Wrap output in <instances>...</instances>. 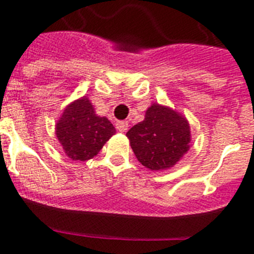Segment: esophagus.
I'll return each instance as SVG.
<instances>
[{"mask_svg": "<svg viewBox=\"0 0 254 254\" xmlns=\"http://www.w3.org/2000/svg\"><path fill=\"white\" fill-rule=\"evenodd\" d=\"M116 128L118 129L120 132H126L128 129V123L126 122V121H121V122L116 123Z\"/></svg>", "mask_w": 254, "mask_h": 254, "instance_id": "1", "label": "esophagus"}]
</instances>
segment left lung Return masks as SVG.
I'll return each mask as SVG.
<instances>
[{"label":"left lung","instance_id":"1","mask_svg":"<svg viewBox=\"0 0 254 254\" xmlns=\"http://www.w3.org/2000/svg\"><path fill=\"white\" fill-rule=\"evenodd\" d=\"M126 136L137 160L151 170L173 167L188 151L190 125L170 108L152 104L142 122L134 125Z\"/></svg>","mask_w":254,"mask_h":254}]
</instances>
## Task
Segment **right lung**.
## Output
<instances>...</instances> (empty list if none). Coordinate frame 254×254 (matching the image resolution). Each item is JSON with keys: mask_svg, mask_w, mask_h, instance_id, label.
I'll return each instance as SVG.
<instances>
[{"mask_svg": "<svg viewBox=\"0 0 254 254\" xmlns=\"http://www.w3.org/2000/svg\"><path fill=\"white\" fill-rule=\"evenodd\" d=\"M114 133L113 125L105 117L96 116L86 98L69 104L56 125L58 141L72 160L94 158Z\"/></svg>", "mask_w": 254, "mask_h": 254, "instance_id": "obj_1", "label": "right lung"}]
</instances>
